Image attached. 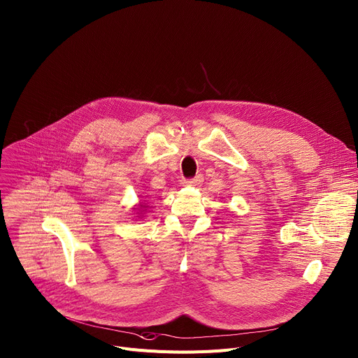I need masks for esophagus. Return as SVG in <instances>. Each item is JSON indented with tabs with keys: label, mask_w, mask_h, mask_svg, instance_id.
Wrapping results in <instances>:
<instances>
[{
	"label": "esophagus",
	"mask_w": 358,
	"mask_h": 358,
	"mask_svg": "<svg viewBox=\"0 0 358 358\" xmlns=\"http://www.w3.org/2000/svg\"><path fill=\"white\" fill-rule=\"evenodd\" d=\"M203 180H204V177H203V174H197L194 178H192V180H188L187 182L189 184V185H200L201 182H203Z\"/></svg>",
	"instance_id": "34e87169"
}]
</instances>
